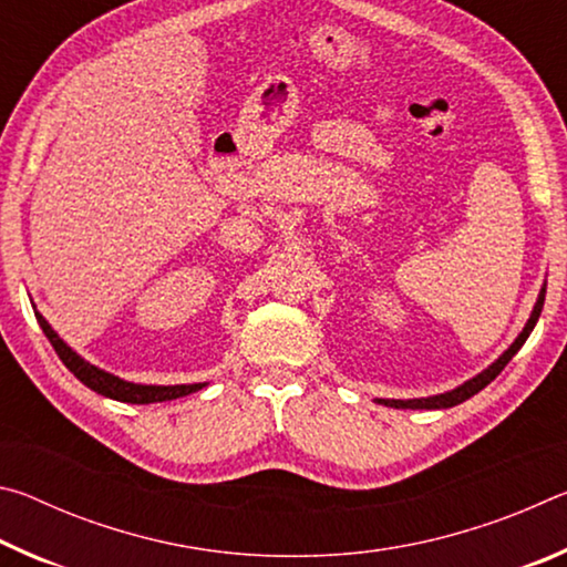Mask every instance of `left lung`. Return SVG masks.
<instances>
[{"instance_id": "1", "label": "left lung", "mask_w": 567, "mask_h": 567, "mask_svg": "<svg viewBox=\"0 0 567 567\" xmlns=\"http://www.w3.org/2000/svg\"><path fill=\"white\" fill-rule=\"evenodd\" d=\"M543 302H545V285L540 287V295H537L535 300V307L530 312V318H527L523 332L517 334L515 342L507 348L501 358H497L493 364H487V368L483 372H477L475 378H470L467 382H463V385H457L455 390H447V392H440V395H430V398H412V400H388V398H375L378 405H385V408H398V410H445V408H455L460 405V402L470 400L473 395H477L480 390H483L485 385H491V382L501 375L503 368L507 362H511L517 350L523 348L525 340L530 338V332L535 328L537 318H540L543 312Z\"/></svg>"}]
</instances>
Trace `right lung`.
Segmentation results:
<instances>
[{
  "label": "right lung",
  "instance_id": "obj_1",
  "mask_svg": "<svg viewBox=\"0 0 567 567\" xmlns=\"http://www.w3.org/2000/svg\"><path fill=\"white\" fill-rule=\"evenodd\" d=\"M34 318H37V322H40V328L47 334V340L52 342L54 352L60 354V360L66 364V370H70L72 375L82 382V385H87L90 390L100 392V395H104V398L132 402V405H150V402L177 400V398L189 395V392L207 388V382H195V385H140V382L122 380L117 375H112V372L97 368V364L87 362L82 354H76L37 310H34Z\"/></svg>",
  "mask_w": 567,
  "mask_h": 567
}]
</instances>
